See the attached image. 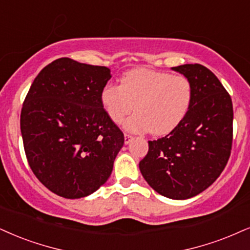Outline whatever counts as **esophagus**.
Masks as SVG:
<instances>
[{"instance_id":"esophagus-1","label":"esophagus","mask_w":250,"mask_h":250,"mask_svg":"<svg viewBox=\"0 0 250 250\" xmlns=\"http://www.w3.org/2000/svg\"><path fill=\"white\" fill-rule=\"evenodd\" d=\"M124 139H125V145H128V144H131L132 141L134 140V138L132 137V135H130V134L125 133V135H124Z\"/></svg>"}]
</instances>
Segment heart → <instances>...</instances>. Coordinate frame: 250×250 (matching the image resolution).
Segmentation results:
<instances>
[{
  "instance_id": "heart-1",
  "label": "heart",
  "mask_w": 250,
  "mask_h": 250,
  "mask_svg": "<svg viewBox=\"0 0 250 250\" xmlns=\"http://www.w3.org/2000/svg\"><path fill=\"white\" fill-rule=\"evenodd\" d=\"M191 98L192 88L187 78L148 68L128 70L120 84L107 82L100 91L102 107L111 122L119 124L134 104L137 112L124 123V128L154 135L174 131L186 117Z\"/></svg>"
}]
</instances>
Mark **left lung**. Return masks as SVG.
I'll return each instance as SVG.
<instances>
[{
    "mask_svg": "<svg viewBox=\"0 0 250 250\" xmlns=\"http://www.w3.org/2000/svg\"><path fill=\"white\" fill-rule=\"evenodd\" d=\"M192 88L181 124L166 137L148 141L141 174L160 195L188 199L208 189L226 167L232 149L233 104L217 76L199 63L172 67Z\"/></svg>",
    "mask_w": 250,
    "mask_h": 250,
    "instance_id": "left-lung-1",
    "label": "left lung"
}]
</instances>
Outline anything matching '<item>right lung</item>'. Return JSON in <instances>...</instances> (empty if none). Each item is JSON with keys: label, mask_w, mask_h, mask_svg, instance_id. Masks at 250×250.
I'll use <instances>...</instances> for the list:
<instances>
[{"label": "right lung", "mask_w": 250, "mask_h": 250, "mask_svg": "<svg viewBox=\"0 0 250 250\" xmlns=\"http://www.w3.org/2000/svg\"><path fill=\"white\" fill-rule=\"evenodd\" d=\"M110 69L60 58L31 84L21 112L27 162L44 186L63 198L91 195L107 181L124 134L102 107Z\"/></svg>", "instance_id": "add662e5"}]
</instances>
